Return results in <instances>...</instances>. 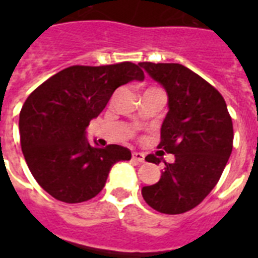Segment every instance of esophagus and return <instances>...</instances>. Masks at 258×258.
Returning <instances> with one entry per match:
<instances>
[{"instance_id": "obj_1", "label": "esophagus", "mask_w": 258, "mask_h": 258, "mask_svg": "<svg viewBox=\"0 0 258 258\" xmlns=\"http://www.w3.org/2000/svg\"><path fill=\"white\" fill-rule=\"evenodd\" d=\"M133 159L137 162H143L145 161V154L143 153H134L133 154Z\"/></svg>"}]
</instances>
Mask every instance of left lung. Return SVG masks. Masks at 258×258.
<instances>
[{
  "label": "left lung",
  "mask_w": 258,
  "mask_h": 258,
  "mask_svg": "<svg viewBox=\"0 0 258 258\" xmlns=\"http://www.w3.org/2000/svg\"><path fill=\"white\" fill-rule=\"evenodd\" d=\"M139 66L167 93L158 147L175 158L167 163L153 154L146 157L155 165L165 162V171L157 183L142 188V196L157 212L180 214L200 205L220 179L233 149L232 117L221 93L186 67Z\"/></svg>",
  "instance_id": "obj_1"
}]
</instances>
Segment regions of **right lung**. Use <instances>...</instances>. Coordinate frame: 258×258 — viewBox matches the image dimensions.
<instances>
[{
	"label": "right lung",
	"mask_w": 258,
	"mask_h": 258,
	"mask_svg": "<svg viewBox=\"0 0 258 258\" xmlns=\"http://www.w3.org/2000/svg\"><path fill=\"white\" fill-rule=\"evenodd\" d=\"M143 82L139 66L124 61L103 67L74 66L30 93L20 112V138L26 165L48 194L67 204L97 196L116 162L131 151L87 141L89 121L99 116L117 87Z\"/></svg>",
	"instance_id": "right-lung-1"
}]
</instances>
